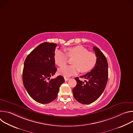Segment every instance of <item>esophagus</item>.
Returning a JSON list of instances; mask_svg holds the SVG:
<instances>
[{
  "mask_svg": "<svg viewBox=\"0 0 133 133\" xmlns=\"http://www.w3.org/2000/svg\"><path fill=\"white\" fill-rule=\"evenodd\" d=\"M64 78H65V81H68V80L70 79V78H67V77H65Z\"/></svg>",
  "mask_w": 133,
  "mask_h": 133,
  "instance_id": "obj_1",
  "label": "esophagus"
}]
</instances>
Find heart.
<instances>
[{
    "instance_id": "1",
    "label": "heart",
    "mask_w": 133,
    "mask_h": 133,
    "mask_svg": "<svg viewBox=\"0 0 133 133\" xmlns=\"http://www.w3.org/2000/svg\"><path fill=\"white\" fill-rule=\"evenodd\" d=\"M66 51L69 57L74 59L72 62L73 65L66 66L59 69V74L65 77H70L77 74L79 71L83 73L87 72L94 68L96 63V54L88 51L87 48L82 46L68 48ZM67 56L62 50H57L54 54L55 63L59 67H63L67 62Z\"/></svg>"
}]
</instances>
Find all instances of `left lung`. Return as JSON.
<instances>
[{
	"label": "left lung",
	"mask_w": 133,
	"mask_h": 133,
	"mask_svg": "<svg viewBox=\"0 0 133 133\" xmlns=\"http://www.w3.org/2000/svg\"><path fill=\"white\" fill-rule=\"evenodd\" d=\"M97 57L95 66L91 71L75 79L77 85L72 89L75 99L83 104H89L96 101L103 92L108 81V63L103 53L96 47H93Z\"/></svg>",
	"instance_id": "left-lung-1"
}]
</instances>
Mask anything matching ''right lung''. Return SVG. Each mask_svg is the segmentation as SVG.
Instances as JSON below:
<instances>
[{
	"label": "right lung",
	"mask_w": 133,
	"mask_h": 133,
	"mask_svg": "<svg viewBox=\"0 0 133 133\" xmlns=\"http://www.w3.org/2000/svg\"><path fill=\"white\" fill-rule=\"evenodd\" d=\"M56 44L43 43L26 57L23 71V81L29 96L36 102L48 104L54 101L61 85L65 82L59 75L50 79L56 72L54 61Z\"/></svg>",
	"instance_id": "add662e5"
}]
</instances>
